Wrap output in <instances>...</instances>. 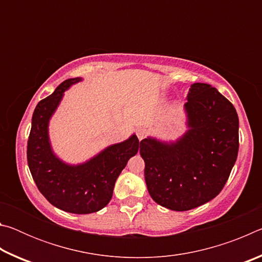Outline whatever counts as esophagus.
I'll return each mask as SVG.
<instances>
[{
	"label": "esophagus",
	"mask_w": 262,
	"mask_h": 262,
	"mask_svg": "<svg viewBox=\"0 0 262 262\" xmlns=\"http://www.w3.org/2000/svg\"><path fill=\"white\" fill-rule=\"evenodd\" d=\"M147 133H148V130L145 129L144 127H140V128H137V129H136V135H137V137H139L140 141L143 140L144 137L147 136Z\"/></svg>",
	"instance_id": "obj_1"
}]
</instances>
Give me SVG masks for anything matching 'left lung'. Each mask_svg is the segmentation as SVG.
I'll return each mask as SVG.
<instances>
[{
    "label": "left lung",
    "mask_w": 262,
    "mask_h": 262,
    "mask_svg": "<svg viewBox=\"0 0 262 262\" xmlns=\"http://www.w3.org/2000/svg\"><path fill=\"white\" fill-rule=\"evenodd\" d=\"M188 130L176 142L147 137L140 142L144 178L155 202L186 211L220 194L236 163L239 120L217 89L194 83L184 105Z\"/></svg>",
    "instance_id": "obj_1"
}]
</instances>
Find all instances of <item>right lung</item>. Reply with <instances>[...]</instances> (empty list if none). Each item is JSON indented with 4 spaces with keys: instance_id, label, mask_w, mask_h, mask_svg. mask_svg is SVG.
<instances>
[{
    "instance_id": "right-lung-1",
    "label": "right lung",
    "mask_w": 262,
    "mask_h": 262,
    "mask_svg": "<svg viewBox=\"0 0 262 262\" xmlns=\"http://www.w3.org/2000/svg\"><path fill=\"white\" fill-rule=\"evenodd\" d=\"M79 81L82 78L66 79L35 106L28 141V164L35 185L48 202L72 214H91L111 201L115 181L129 158L139 151L140 141L133 134L78 165L56 157L51 147L48 123L63 92Z\"/></svg>"
}]
</instances>
